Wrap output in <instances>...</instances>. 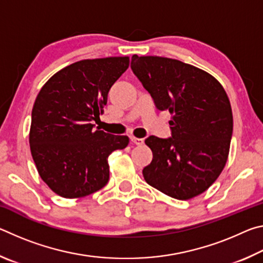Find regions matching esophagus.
Segmentation results:
<instances>
[{
	"instance_id": "1",
	"label": "esophagus",
	"mask_w": 263,
	"mask_h": 263,
	"mask_svg": "<svg viewBox=\"0 0 263 263\" xmlns=\"http://www.w3.org/2000/svg\"><path fill=\"white\" fill-rule=\"evenodd\" d=\"M130 140H131L132 144L138 145V146L144 144V139H141V138H137V137H133V136H131V137H130Z\"/></svg>"
}]
</instances>
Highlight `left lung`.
<instances>
[{
	"label": "left lung",
	"mask_w": 263,
	"mask_h": 263,
	"mask_svg": "<svg viewBox=\"0 0 263 263\" xmlns=\"http://www.w3.org/2000/svg\"><path fill=\"white\" fill-rule=\"evenodd\" d=\"M131 68L155 106L172 115V138L145 140L153 153L145 181L182 201L201 195L229 158L233 116L225 89L205 70L171 58L135 54Z\"/></svg>",
	"instance_id": "8db88e82"
}]
</instances>
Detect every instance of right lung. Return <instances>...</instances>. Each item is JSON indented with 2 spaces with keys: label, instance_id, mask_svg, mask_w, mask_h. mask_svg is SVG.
<instances>
[{
  "label": "right lung",
  "instance_id": "obj_1",
  "mask_svg": "<svg viewBox=\"0 0 263 263\" xmlns=\"http://www.w3.org/2000/svg\"><path fill=\"white\" fill-rule=\"evenodd\" d=\"M130 64L128 57L81 60L60 69L34 101L29 133L38 174L53 193L81 198L109 181V155L128 137L94 130L108 92Z\"/></svg>",
  "mask_w": 263,
  "mask_h": 263
}]
</instances>
